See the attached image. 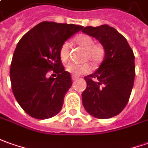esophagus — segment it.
<instances>
[{
    "instance_id": "1",
    "label": "esophagus",
    "mask_w": 148,
    "mask_h": 148,
    "mask_svg": "<svg viewBox=\"0 0 148 148\" xmlns=\"http://www.w3.org/2000/svg\"><path fill=\"white\" fill-rule=\"evenodd\" d=\"M77 79H78V77L74 76V75H72V80H73V81H76Z\"/></svg>"
}]
</instances>
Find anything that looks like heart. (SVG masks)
<instances>
[{
    "label": "heart",
    "instance_id": "b5f03b06",
    "mask_svg": "<svg viewBox=\"0 0 148 148\" xmlns=\"http://www.w3.org/2000/svg\"><path fill=\"white\" fill-rule=\"evenodd\" d=\"M75 43L85 50L83 55V61H90L93 66H98L103 61L105 56V48L100 43H95V40L89 35L80 34L74 38ZM70 45L69 42H64L59 49V56L61 61L66 62L70 58ZM66 70L70 74L74 76L87 74L91 70V66L89 63L76 64L74 62L69 63Z\"/></svg>",
    "mask_w": 148,
    "mask_h": 148
}]
</instances>
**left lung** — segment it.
Here are the masks:
<instances>
[{"instance_id": "obj_1", "label": "left lung", "mask_w": 148, "mask_h": 148, "mask_svg": "<svg viewBox=\"0 0 148 148\" xmlns=\"http://www.w3.org/2000/svg\"><path fill=\"white\" fill-rule=\"evenodd\" d=\"M82 32L95 37L105 48L99 69L84 77L87 88L82 94V104L96 118H111L124 109L132 91L135 76L133 50L124 36L108 25L86 27Z\"/></svg>"}]
</instances>
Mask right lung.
<instances>
[{
  "instance_id": "obj_1",
  "label": "right lung",
  "mask_w": 148,
  "mask_h": 148,
  "mask_svg": "<svg viewBox=\"0 0 148 148\" xmlns=\"http://www.w3.org/2000/svg\"><path fill=\"white\" fill-rule=\"evenodd\" d=\"M82 28L74 24L42 22L19 40L11 62V87L18 103L28 115L43 120L61 111L72 79L65 71L59 49ZM49 73L58 77L52 78Z\"/></svg>"
}]
</instances>
